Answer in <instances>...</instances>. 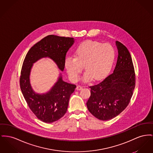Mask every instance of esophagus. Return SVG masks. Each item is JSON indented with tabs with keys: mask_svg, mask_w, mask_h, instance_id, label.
<instances>
[{
	"mask_svg": "<svg viewBox=\"0 0 153 153\" xmlns=\"http://www.w3.org/2000/svg\"><path fill=\"white\" fill-rule=\"evenodd\" d=\"M82 88V87L81 86H80V85H78V86H77V87H76V90H78V91L81 90Z\"/></svg>",
	"mask_w": 153,
	"mask_h": 153,
	"instance_id": "34e87169",
	"label": "esophagus"
}]
</instances>
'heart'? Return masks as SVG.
<instances>
[{"mask_svg": "<svg viewBox=\"0 0 153 153\" xmlns=\"http://www.w3.org/2000/svg\"><path fill=\"white\" fill-rule=\"evenodd\" d=\"M115 56V50L110 45L88 40L76 48L74 57L65 58L64 65L73 81L78 80L84 66L87 72L83 77L84 81H90L94 78L101 80L111 71Z\"/></svg>", "mask_w": 153, "mask_h": 153, "instance_id": "b5f03b06", "label": "heart"}]
</instances>
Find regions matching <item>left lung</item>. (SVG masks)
<instances>
[{
	"mask_svg": "<svg viewBox=\"0 0 153 153\" xmlns=\"http://www.w3.org/2000/svg\"><path fill=\"white\" fill-rule=\"evenodd\" d=\"M117 63L113 73L98 84L90 87L91 96L87 102L90 113L100 120L107 121L120 114L133 95L135 74L128 50L116 41Z\"/></svg>",
	"mask_w": 153,
	"mask_h": 153,
	"instance_id": "obj_1",
	"label": "left lung"
}]
</instances>
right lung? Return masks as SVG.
<instances>
[{"instance_id":"obj_1","label":"right lung","mask_w":153,"mask_h":153,"mask_svg":"<svg viewBox=\"0 0 153 153\" xmlns=\"http://www.w3.org/2000/svg\"><path fill=\"white\" fill-rule=\"evenodd\" d=\"M74 43V39L72 37L46 36L31 47L23 62L19 80L22 93L32 111L45 123H53L65 115L76 85L63 81L60 73L50 91L44 94L36 93L30 82L31 69L33 63L39 59L49 58L63 71L66 55Z\"/></svg>"}]
</instances>
